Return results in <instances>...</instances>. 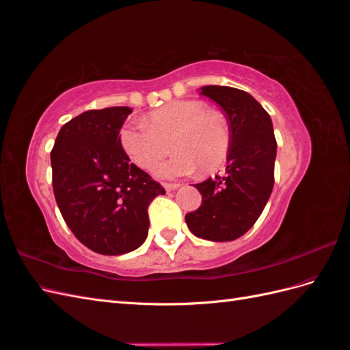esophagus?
<instances>
[{
  "label": "esophagus",
  "mask_w": 350,
  "mask_h": 350,
  "mask_svg": "<svg viewBox=\"0 0 350 350\" xmlns=\"http://www.w3.org/2000/svg\"><path fill=\"white\" fill-rule=\"evenodd\" d=\"M163 187H165L166 191L169 193V191H175V189H176L179 185H178V184H163Z\"/></svg>",
  "instance_id": "34e87169"
}]
</instances>
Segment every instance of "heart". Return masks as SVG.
<instances>
[{"instance_id":"heart-1","label":"heart","mask_w":350,"mask_h":350,"mask_svg":"<svg viewBox=\"0 0 350 350\" xmlns=\"http://www.w3.org/2000/svg\"><path fill=\"white\" fill-rule=\"evenodd\" d=\"M206 109L203 102L176 100L150 113L147 122H126L120 133L122 150L134 165L150 169L171 144L175 154L154 169L161 178L188 176L198 167L213 171L228 153L229 129L224 115Z\"/></svg>"}]
</instances>
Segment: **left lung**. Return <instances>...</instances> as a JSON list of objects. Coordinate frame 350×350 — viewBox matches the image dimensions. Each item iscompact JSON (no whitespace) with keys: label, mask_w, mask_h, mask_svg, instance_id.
<instances>
[{"label":"left lung","mask_w":350,"mask_h":350,"mask_svg":"<svg viewBox=\"0 0 350 350\" xmlns=\"http://www.w3.org/2000/svg\"><path fill=\"white\" fill-rule=\"evenodd\" d=\"M201 96L224 112L229 129L225 176L194 184L203 201L185 221L198 238L234 241L252 228L274 185L278 143L270 115L250 93L229 86H203Z\"/></svg>","instance_id":"1"}]
</instances>
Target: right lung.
Listing matches in <instances>:
<instances>
[{
  "label": "right lung",
  "instance_id": "obj_1",
  "mask_svg": "<svg viewBox=\"0 0 350 350\" xmlns=\"http://www.w3.org/2000/svg\"><path fill=\"white\" fill-rule=\"evenodd\" d=\"M129 107L80 113L59 130L51 152L52 187L76 238L103 256L139 248L149 234L147 207L162 185L130 162L120 131Z\"/></svg>",
  "mask_w": 350,
  "mask_h": 350
}]
</instances>
